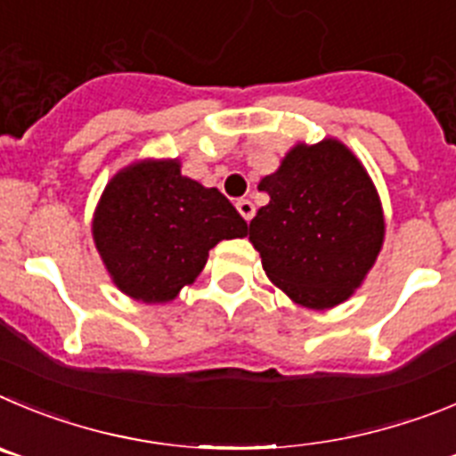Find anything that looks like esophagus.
I'll return each instance as SVG.
<instances>
[{
	"label": "esophagus",
	"instance_id": "1",
	"mask_svg": "<svg viewBox=\"0 0 456 456\" xmlns=\"http://www.w3.org/2000/svg\"><path fill=\"white\" fill-rule=\"evenodd\" d=\"M236 208H238V213H240V216L248 220V223L254 218V211H256V208H254V204L249 202V200H238Z\"/></svg>",
	"mask_w": 456,
	"mask_h": 456
}]
</instances>
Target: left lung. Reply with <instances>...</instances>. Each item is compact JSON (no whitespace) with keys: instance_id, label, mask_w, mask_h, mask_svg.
Segmentation results:
<instances>
[{"instance_id":"8db88e82","label":"left lung","mask_w":456,"mask_h":456,"mask_svg":"<svg viewBox=\"0 0 456 456\" xmlns=\"http://www.w3.org/2000/svg\"><path fill=\"white\" fill-rule=\"evenodd\" d=\"M258 191L270 195L249 223L264 270L309 309L340 305L375 264L384 240L379 198L338 141L290 150Z\"/></svg>"}]
</instances>
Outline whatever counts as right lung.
<instances>
[{
    "label": "right lung",
    "mask_w": 456,
    "mask_h": 456,
    "mask_svg": "<svg viewBox=\"0 0 456 456\" xmlns=\"http://www.w3.org/2000/svg\"><path fill=\"white\" fill-rule=\"evenodd\" d=\"M248 223L218 188L183 177L177 161H145L106 186L93 236L118 289L167 302L192 284L208 249L243 238Z\"/></svg>",
    "instance_id": "add662e5"
}]
</instances>
